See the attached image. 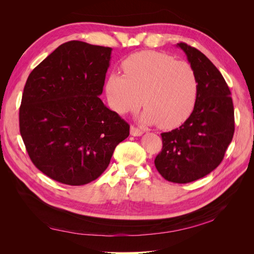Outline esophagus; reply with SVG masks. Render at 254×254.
<instances>
[{
  "label": "esophagus",
  "instance_id": "obj_1",
  "mask_svg": "<svg viewBox=\"0 0 254 254\" xmlns=\"http://www.w3.org/2000/svg\"><path fill=\"white\" fill-rule=\"evenodd\" d=\"M130 134L133 136H140L143 134V131L140 128H137L135 126H131L130 127Z\"/></svg>",
  "mask_w": 254,
  "mask_h": 254
}]
</instances>
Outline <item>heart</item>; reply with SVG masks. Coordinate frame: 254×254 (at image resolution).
<instances>
[{"mask_svg": "<svg viewBox=\"0 0 254 254\" xmlns=\"http://www.w3.org/2000/svg\"><path fill=\"white\" fill-rule=\"evenodd\" d=\"M123 71L124 75L111 74L106 84L110 106L118 114L135 111L143 105L145 123L172 129L193 113L199 80L190 64L164 53L143 51L129 56Z\"/></svg>", "mask_w": 254, "mask_h": 254, "instance_id": "b5f03b06", "label": "heart"}]
</instances>
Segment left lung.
Masks as SVG:
<instances>
[{"label":"left lung","mask_w":254,"mask_h":254,"mask_svg":"<svg viewBox=\"0 0 254 254\" xmlns=\"http://www.w3.org/2000/svg\"><path fill=\"white\" fill-rule=\"evenodd\" d=\"M177 47L196 71L198 97L193 113L179 128L161 133L163 146L155 165L165 180L189 183L221 163L233 139L234 108L228 84L211 60L184 42Z\"/></svg>","instance_id":"1"}]
</instances>
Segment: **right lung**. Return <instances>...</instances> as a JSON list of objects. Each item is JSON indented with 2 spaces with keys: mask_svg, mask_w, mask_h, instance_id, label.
Listing matches in <instances>:
<instances>
[{
  "mask_svg": "<svg viewBox=\"0 0 254 254\" xmlns=\"http://www.w3.org/2000/svg\"><path fill=\"white\" fill-rule=\"evenodd\" d=\"M111 48L68 41L38 64L26 80L20 133L34 165L51 179L83 186L108 167L128 123L107 108L103 93Z\"/></svg>",
  "mask_w": 254,
  "mask_h": 254,
  "instance_id": "obj_1",
  "label": "right lung"
}]
</instances>
